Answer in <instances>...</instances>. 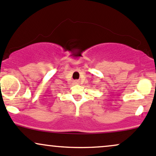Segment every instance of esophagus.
I'll return each instance as SVG.
<instances>
[{
  "instance_id": "obj_1",
  "label": "esophagus",
  "mask_w": 156,
  "mask_h": 156,
  "mask_svg": "<svg viewBox=\"0 0 156 156\" xmlns=\"http://www.w3.org/2000/svg\"><path fill=\"white\" fill-rule=\"evenodd\" d=\"M75 83H79V81L78 80H75Z\"/></svg>"
}]
</instances>
